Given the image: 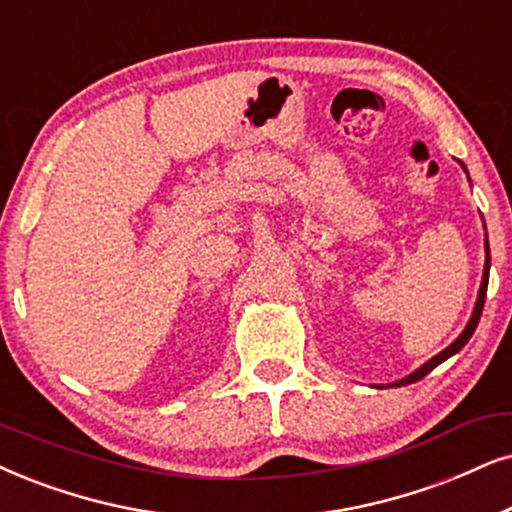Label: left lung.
<instances>
[{
	"label": "left lung",
	"instance_id": "8db88e82",
	"mask_svg": "<svg viewBox=\"0 0 512 512\" xmlns=\"http://www.w3.org/2000/svg\"><path fill=\"white\" fill-rule=\"evenodd\" d=\"M487 243V262H484V276H482V288H480V297H477V304H475V312H472V316H470V321H468V326H465V331L458 335L456 338V342H451L449 347L444 349V352H439L437 357H432L428 364L425 366H420L416 373H411L409 378H404V380H399V383H394L397 387H401V385H409V383H416V380H420V378H425V375H428L432 368L435 366H439L442 364V361H446L451 357V354H456L458 349H463V345L465 342H468L470 338H472V333H475V328H477V323H480V316H482V309H484V297H487V283H489V267H491V255H489V241H484Z\"/></svg>",
	"mask_w": 512,
	"mask_h": 512
}]
</instances>
